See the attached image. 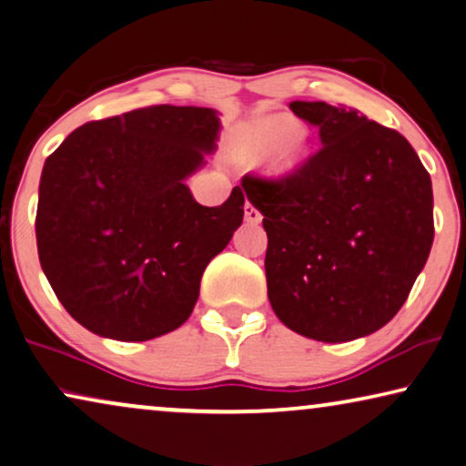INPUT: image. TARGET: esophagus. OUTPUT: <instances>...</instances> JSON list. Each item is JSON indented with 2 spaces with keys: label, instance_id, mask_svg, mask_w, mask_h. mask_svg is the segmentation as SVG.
Masks as SVG:
<instances>
[{
  "label": "esophagus",
  "instance_id": "obj_1",
  "mask_svg": "<svg viewBox=\"0 0 466 466\" xmlns=\"http://www.w3.org/2000/svg\"><path fill=\"white\" fill-rule=\"evenodd\" d=\"M245 219L248 221V224H259V221H261L259 208L251 205V202H247V205H245Z\"/></svg>",
  "mask_w": 466,
  "mask_h": 466
}]
</instances>
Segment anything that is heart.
I'll use <instances>...</instances> for the list:
<instances>
[{"instance_id": "b5f03b06", "label": "heart", "mask_w": 466, "mask_h": 466, "mask_svg": "<svg viewBox=\"0 0 466 466\" xmlns=\"http://www.w3.org/2000/svg\"><path fill=\"white\" fill-rule=\"evenodd\" d=\"M298 135V127L287 117H268L255 128V141L264 154H277Z\"/></svg>"}]
</instances>
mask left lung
<instances>
[{"mask_svg": "<svg viewBox=\"0 0 466 466\" xmlns=\"http://www.w3.org/2000/svg\"><path fill=\"white\" fill-rule=\"evenodd\" d=\"M319 152L279 179L247 175L264 215L268 299L319 342H349L401 310L432 247L431 175L397 130L357 109L293 101Z\"/></svg>", "mask_w": 466, "mask_h": 466, "instance_id": "left-lung-1", "label": "left lung"}]
</instances>
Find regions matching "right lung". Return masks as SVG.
Listing matches in <instances>:
<instances>
[{
  "mask_svg": "<svg viewBox=\"0 0 466 466\" xmlns=\"http://www.w3.org/2000/svg\"><path fill=\"white\" fill-rule=\"evenodd\" d=\"M218 133L215 109L152 105L86 122L46 158L39 264L88 331L143 342L192 314L202 272L245 215L238 186L219 207L198 205L186 186Z\"/></svg>",
  "mask_w": 466,
  "mask_h": 466,
  "instance_id": "1",
  "label": "right lung"
}]
</instances>
